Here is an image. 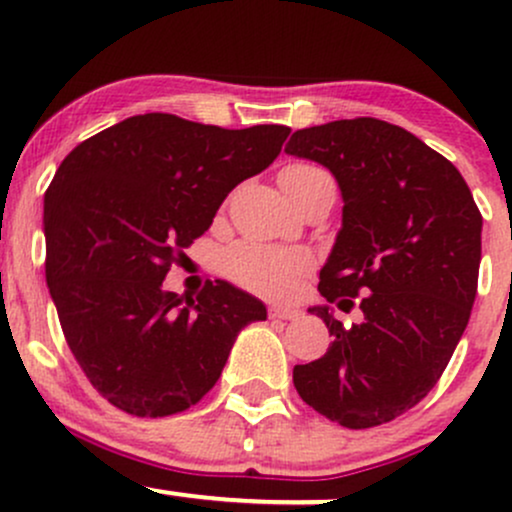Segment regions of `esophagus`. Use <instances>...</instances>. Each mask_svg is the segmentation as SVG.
Listing matches in <instances>:
<instances>
[{
  "mask_svg": "<svg viewBox=\"0 0 512 512\" xmlns=\"http://www.w3.org/2000/svg\"><path fill=\"white\" fill-rule=\"evenodd\" d=\"M298 315H301V310L289 308V305H272V308H269V317H272V320H296Z\"/></svg>",
  "mask_w": 512,
  "mask_h": 512,
  "instance_id": "obj_1",
  "label": "esophagus"
}]
</instances>
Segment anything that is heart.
I'll return each mask as SVG.
<instances>
[{
	"label": "heart",
	"mask_w": 512,
	"mask_h": 512,
	"mask_svg": "<svg viewBox=\"0 0 512 512\" xmlns=\"http://www.w3.org/2000/svg\"><path fill=\"white\" fill-rule=\"evenodd\" d=\"M332 180L322 168L310 163H293L284 168L281 180ZM313 267V257L305 250L272 248L262 243H240L228 252L226 269L245 289L267 298H281L296 289L298 279Z\"/></svg>",
	"instance_id": "b5f03b06"
}]
</instances>
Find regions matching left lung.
<instances>
[{
  "label": "left lung",
  "instance_id": "8db88e82",
  "mask_svg": "<svg viewBox=\"0 0 512 512\" xmlns=\"http://www.w3.org/2000/svg\"><path fill=\"white\" fill-rule=\"evenodd\" d=\"M286 154L325 166L342 190V228L320 269L327 303L363 320L332 334L327 354L293 368L305 404L344 428H373L419 404L448 366L477 296L481 214L445 156L407 129L337 120L298 129Z\"/></svg>",
  "mask_w": 512,
  "mask_h": 512
}]
</instances>
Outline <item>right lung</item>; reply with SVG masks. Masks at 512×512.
Instances as JSON below:
<instances>
[{
	"label": "right lung",
	"instance_id": "add662e5",
	"mask_svg": "<svg viewBox=\"0 0 512 512\" xmlns=\"http://www.w3.org/2000/svg\"><path fill=\"white\" fill-rule=\"evenodd\" d=\"M291 129H223L134 115L81 142L45 192V279L91 385L132 416L178 414L219 380L245 325L267 308L228 281L163 289L238 182L279 156Z\"/></svg>",
	"mask_w": 512,
	"mask_h": 512
}]
</instances>
